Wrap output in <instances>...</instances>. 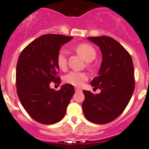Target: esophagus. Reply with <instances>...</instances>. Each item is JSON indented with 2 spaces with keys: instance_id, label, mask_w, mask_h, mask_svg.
<instances>
[{
  "instance_id": "esophagus-1",
  "label": "esophagus",
  "mask_w": 149,
  "mask_h": 149,
  "mask_svg": "<svg viewBox=\"0 0 149 149\" xmlns=\"http://www.w3.org/2000/svg\"><path fill=\"white\" fill-rule=\"evenodd\" d=\"M75 91H76L77 92H82V89L79 88H75Z\"/></svg>"
}]
</instances>
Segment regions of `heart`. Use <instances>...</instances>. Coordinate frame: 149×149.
Returning <instances> with one entry per match:
<instances>
[{
    "instance_id": "obj_1",
    "label": "heart",
    "mask_w": 149,
    "mask_h": 149,
    "mask_svg": "<svg viewBox=\"0 0 149 149\" xmlns=\"http://www.w3.org/2000/svg\"><path fill=\"white\" fill-rule=\"evenodd\" d=\"M77 52L80 54L86 61H92L96 57V51L92 45L87 43L79 44L76 47ZM57 64L61 70H66L67 67V51L65 48H61L57 53ZM88 74L85 72L71 71L63 77V81L67 84L74 86H81L87 79Z\"/></svg>"
}]
</instances>
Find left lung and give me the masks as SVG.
<instances>
[{
    "instance_id": "8db88e82",
    "label": "left lung",
    "mask_w": 149,
    "mask_h": 149,
    "mask_svg": "<svg viewBox=\"0 0 149 149\" xmlns=\"http://www.w3.org/2000/svg\"><path fill=\"white\" fill-rule=\"evenodd\" d=\"M102 53L98 76L91 82L101 92L94 95L83 90L82 111L88 120L104 124L114 120L127 107L135 88L132 57L119 42L107 36L88 37Z\"/></svg>"
}]
</instances>
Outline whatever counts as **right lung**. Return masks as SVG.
<instances>
[{
    "instance_id": "right-lung-1",
    "label": "right lung",
    "mask_w": 149,
    "mask_h": 149,
    "mask_svg": "<svg viewBox=\"0 0 149 149\" xmlns=\"http://www.w3.org/2000/svg\"><path fill=\"white\" fill-rule=\"evenodd\" d=\"M72 37L47 34L40 36L22 50L16 70L19 99L32 119L42 124H54L63 119L74 87L64 84L58 91L50 83H61L57 55L61 46Z\"/></svg>"
}]
</instances>
